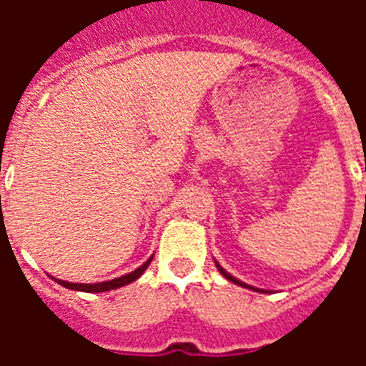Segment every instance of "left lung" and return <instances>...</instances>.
I'll return each instance as SVG.
<instances>
[{
	"label": "left lung",
	"mask_w": 366,
	"mask_h": 366,
	"mask_svg": "<svg viewBox=\"0 0 366 366\" xmlns=\"http://www.w3.org/2000/svg\"><path fill=\"white\" fill-rule=\"evenodd\" d=\"M214 264H217V267H218V272L222 273L224 277L228 279V281H232V283H235V285H239V287H243V289H250V290H254V292H267V290H264V289H256V287H250V285H247V283H243V281H239V279L237 277H234V275H232V273H228L226 272V269H224L222 266H220V264H218L217 260H214Z\"/></svg>",
	"instance_id": "1"
}]
</instances>
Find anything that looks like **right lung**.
Listing matches in <instances>:
<instances>
[{
	"instance_id": "1",
	"label": "right lung",
	"mask_w": 366,
	"mask_h": 366,
	"mask_svg": "<svg viewBox=\"0 0 366 366\" xmlns=\"http://www.w3.org/2000/svg\"><path fill=\"white\" fill-rule=\"evenodd\" d=\"M154 260V256H149L148 260L144 262L142 266L137 267L134 272L127 273V275H122V277L110 279V281H102V283H70V281H62V279H54L56 283L66 287V289L71 290H81V292H106V290H114L119 289V287H125V285L132 283V281H137L144 272H146V267L149 266V262Z\"/></svg>"
}]
</instances>
